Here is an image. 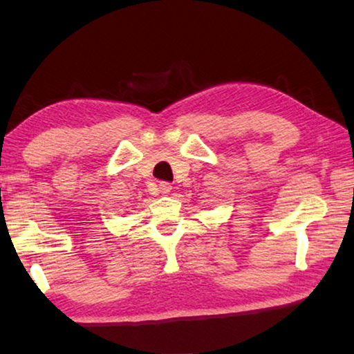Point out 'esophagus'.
Masks as SVG:
<instances>
[{"label": "esophagus", "instance_id": "1", "mask_svg": "<svg viewBox=\"0 0 354 354\" xmlns=\"http://www.w3.org/2000/svg\"><path fill=\"white\" fill-rule=\"evenodd\" d=\"M158 185H159V192H160V194H162V195H167V194H170V192H171V184H170V183L160 181Z\"/></svg>", "mask_w": 354, "mask_h": 354}]
</instances>
